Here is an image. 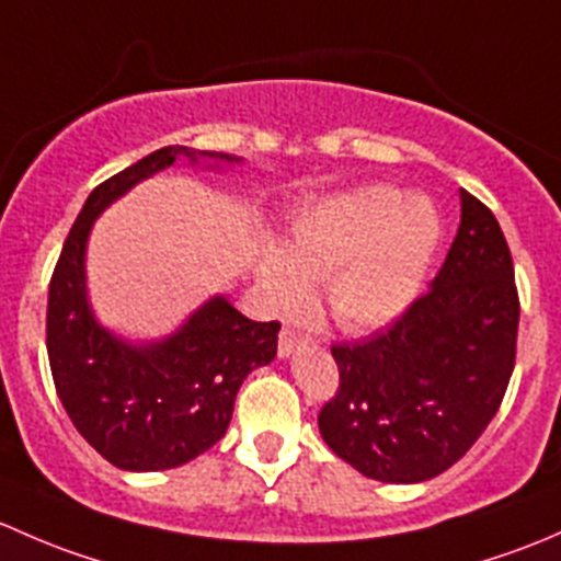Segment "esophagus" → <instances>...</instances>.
<instances>
[{"instance_id": "obj_1", "label": "esophagus", "mask_w": 561, "mask_h": 561, "mask_svg": "<svg viewBox=\"0 0 561 561\" xmlns=\"http://www.w3.org/2000/svg\"><path fill=\"white\" fill-rule=\"evenodd\" d=\"M310 337L302 332H294V329H283L278 337V356H291L299 345H308Z\"/></svg>"}]
</instances>
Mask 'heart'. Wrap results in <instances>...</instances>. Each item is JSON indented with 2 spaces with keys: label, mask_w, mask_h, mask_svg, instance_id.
Instances as JSON below:
<instances>
[{
  "label": "heart",
  "mask_w": 561,
  "mask_h": 561,
  "mask_svg": "<svg viewBox=\"0 0 561 561\" xmlns=\"http://www.w3.org/2000/svg\"><path fill=\"white\" fill-rule=\"evenodd\" d=\"M440 240V218L421 196L369 186L329 196L299 213L286 251L267 245L256 275L270 302L288 313L308 299V280L329 278V310L367 329L402 313L419 294Z\"/></svg>",
  "instance_id": "1"
}]
</instances>
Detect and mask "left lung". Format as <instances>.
<instances>
[{
    "label": "left lung",
    "instance_id": "1",
    "mask_svg": "<svg viewBox=\"0 0 561 561\" xmlns=\"http://www.w3.org/2000/svg\"><path fill=\"white\" fill-rule=\"evenodd\" d=\"M516 334L511 248L461 188L459 232L430 288L373 337L332 345L340 389L319 413L323 443L373 481L440 476L500 410Z\"/></svg>",
    "mask_w": 561,
    "mask_h": 561
}]
</instances>
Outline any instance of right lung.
Returning a JSON list of instances; mask_svg holds the SVG:
<instances>
[{
  "label": "right lung",
  "mask_w": 561,
  "mask_h": 561,
  "mask_svg": "<svg viewBox=\"0 0 561 561\" xmlns=\"http://www.w3.org/2000/svg\"><path fill=\"white\" fill-rule=\"evenodd\" d=\"M240 164V156L167 146L94 188L69 229L48 288V343L56 394L75 430L110 465L131 472L172 470L216 446L232 421L234 397L278 351V321H251L213 297L178 332L126 343L96 321L85 291V242L105 207L172 167Z\"/></svg>",
  "instance_id": "1"
}]
</instances>
